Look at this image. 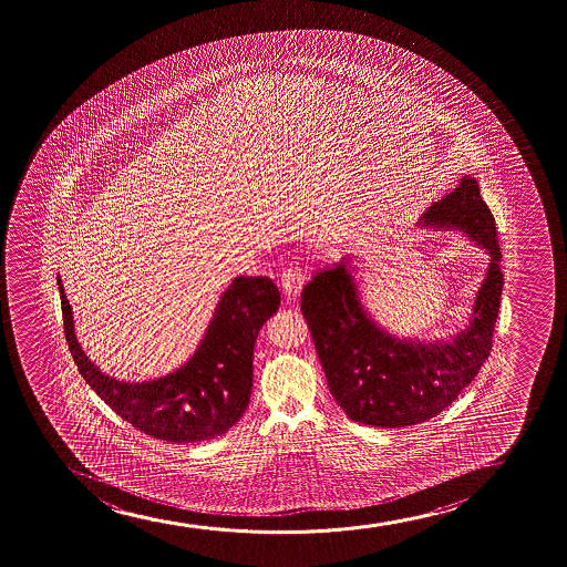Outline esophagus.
Here are the masks:
<instances>
[{
    "label": "esophagus",
    "mask_w": 567,
    "mask_h": 567,
    "mask_svg": "<svg viewBox=\"0 0 567 567\" xmlns=\"http://www.w3.org/2000/svg\"><path fill=\"white\" fill-rule=\"evenodd\" d=\"M280 285H282V290H285V293H288L290 298H298L299 292H301V288L306 285V275H303L301 268L292 266V268H288L282 271Z\"/></svg>",
    "instance_id": "1"
}]
</instances>
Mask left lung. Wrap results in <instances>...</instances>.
Returning <instances> with one entry per match:
<instances>
[{
    "label": "left lung",
    "instance_id": "obj_1",
    "mask_svg": "<svg viewBox=\"0 0 567 567\" xmlns=\"http://www.w3.org/2000/svg\"><path fill=\"white\" fill-rule=\"evenodd\" d=\"M420 226L462 229L491 255L471 324L449 341L398 339L382 330L360 301L352 256L326 268L301 292V312L311 330L333 400L354 422L405 427L437 416L458 398L491 357L502 299V252L496 220L477 181L430 205Z\"/></svg>",
    "mask_w": 567,
    "mask_h": 567
}]
</instances>
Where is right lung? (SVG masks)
Segmentation results:
<instances>
[{
  "label": "right lung",
  "instance_id": "add662e5",
  "mask_svg": "<svg viewBox=\"0 0 567 567\" xmlns=\"http://www.w3.org/2000/svg\"><path fill=\"white\" fill-rule=\"evenodd\" d=\"M64 333L76 370L118 416L156 440L196 443L228 432L241 419L252 390L258 331L279 311L268 277H236L224 290L207 331L188 362L153 381H116L90 362L76 341L70 299L58 275Z\"/></svg>",
  "mask_w": 567,
  "mask_h": 567
}]
</instances>
